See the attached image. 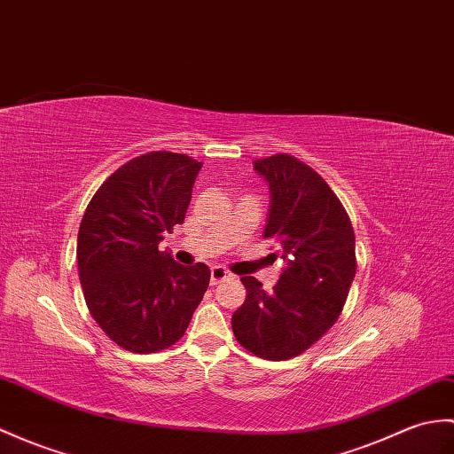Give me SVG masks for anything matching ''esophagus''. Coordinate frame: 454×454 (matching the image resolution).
<instances>
[{"label": "esophagus", "instance_id": "esophagus-1", "mask_svg": "<svg viewBox=\"0 0 454 454\" xmlns=\"http://www.w3.org/2000/svg\"><path fill=\"white\" fill-rule=\"evenodd\" d=\"M230 277V272L224 269V267H220V265H216V267H213L210 269V284H218V282H223V280H226Z\"/></svg>", "mask_w": 454, "mask_h": 454}]
</instances>
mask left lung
Returning a JSON list of instances; mask_svg holds the SVG:
<instances>
[{"label": "left lung", "mask_w": 454, "mask_h": 454, "mask_svg": "<svg viewBox=\"0 0 454 454\" xmlns=\"http://www.w3.org/2000/svg\"><path fill=\"white\" fill-rule=\"evenodd\" d=\"M267 179V239H277L284 270L272 292L244 277L246 301L231 315L238 342L265 360L300 356L339 319L356 277V238L348 213L325 179L290 154L253 162Z\"/></svg>", "instance_id": "left-lung-1"}]
</instances>
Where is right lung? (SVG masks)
Wrapping results in <instances>:
<instances>
[{
  "label": "right lung",
  "instance_id": "right-lung-1",
  "mask_svg": "<svg viewBox=\"0 0 454 454\" xmlns=\"http://www.w3.org/2000/svg\"><path fill=\"white\" fill-rule=\"evenodd\" d=\"M201 162L154 151L118 168L84 210L77 265L84 301L115 344L135 354L182 339L208 288L205 262L179 265L158 251L182 224Z\"/></svg>",
  "mask_w": 454,
  "mask_h": 454
}]
</instances>
